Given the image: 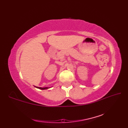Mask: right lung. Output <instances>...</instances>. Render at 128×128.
I'll list each match as a JSON object with an SVG mask.
<instances>
[{"label": "right lung", "instance_id": "obj_1", "mask_svg": "<svg viewBox=\"0 0 128 128\" xmlns=\"http://www.w3.org/2000/svg\"><path fill=\"white\" fill-rule=\"evenodd\" d=\"M36 87V88H40V90H46V89H48V88H48V87H46V88H39V87H36V86H35Z\"/></svg>", "mask_w": 128, "mask_h": 128}]
</instances>
